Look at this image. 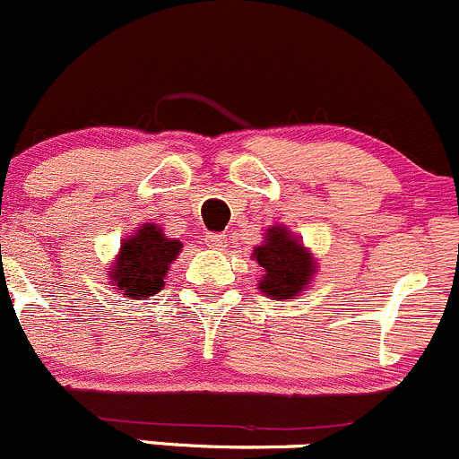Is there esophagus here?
<instances>
[{
  "mask_svg": "<svg viewBox=\"0 0 459 459\" xmlns=\"http://www.w3.org/2000/svg\"><path fill=\"white\" fill-rule=\"evenodd\" d=\"M208 247H226V235L224 233H206Z\"/></svg>",
  "mask_w": 459,
  "mask_h": 459,
  "instance_id": "1",
  "label": "esophagus"
}]
</instances>
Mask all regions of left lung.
Instances as JSON below:
<instances>
[{
	"mask_svg": "<svg viewBox=\"0 0 459 459\" xmlns=\"http://www.w3.org/2000/svg\"><path fill=\"white\" fill-rule=\"evenodd\" d=\"M253 257L264 269L260 289L278 300H287L300 293L314 275L311 255L282 226L269 229L266 242L253 251Z\"/></svg>",
	"mask_w": 459,
	"mask_h": 459,
	"instance_id": "8db88e82",
	"label": "left lung"
}]
</instances>
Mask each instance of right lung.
<instances>
[{
  "label": "right lung",
  "instance_id": "obj_1",
  "mask_svg": "<svg viewBox=\"0 0 459 459\" xmlns=\"http://www.w3.org/2000/svg\"><path fill=\"white\" fill-rule=\"evenodd\" d=\"M181 242L163 235L154 224L141 226L136 235L121 247L117 264L111 269V284L126 298H148L163 289L168 264L179 255Z\"/></svg>",
  "mask_w": 459,
  "mask_h": 459
}]
</instances>
